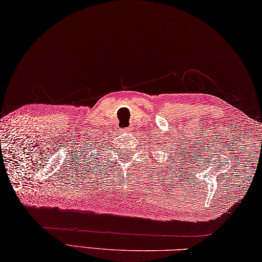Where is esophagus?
<instances>
[{"mask_svg":"<svg viewBox=\"0 0 262 262\" xmlns=\"http://www.w3.org/2000/svg\"><path fill=\"white\" fill-rule=\"evenodd\" d=\"M132 129L130 128H125V129H122V133H124V134H127V133H129Z\"/></svg>","mask_w":262,"mask_h":262,"instance_id":"obj_1","label":"esophagus"}]
</instances>
